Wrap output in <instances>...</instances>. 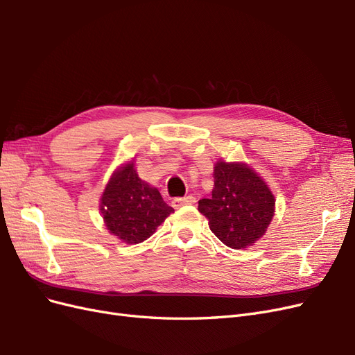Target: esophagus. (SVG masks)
Masks as SVG:
<instances>
[{
	"mask_svg": "<svg viewBox=\"0 0 355 355\" xmlns=\"http://www.w3.org/2000/svg\"><path fill=\"white\" fill-rule=\"evenodd\" d=\"M194 202H196L194 197L187 196L184 198H175L171 204H173L175 209H180V207H184V206H191V204H194Z\"/></svg>",
	"mask_w": 355,
	"mask_h": 355,
	"instance_id": "esophagus-1",
	"label": "esophagus"
}]
</instances>
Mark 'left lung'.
Wrapping results in <instances>:
<instances>
[{
    "mask_svg": "<svg viewBox=\"0 0 355 355\" xmlns=\"http://www.w3.org/2000/svg\"><path fill=\"white\" fill-rule=\"evenodd\" d=\"M210 198L198 201L209 228L231 249H247L262 239L275 214V197L266 182L244 161L218 159Z\"/></svg>",
    "mask_w": 355,
    "mask_h": 355,
    "instance_id": "obj_1",
    "label": "left lung"
}]
</instances>
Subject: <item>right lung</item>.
Here are the masks:
<instances>
[{"label": "right lung", "instance_id": "add662e5", "mask_svg": "<svg viewBox=\"0 0 355 355\" xmlns=\"http://www.w3.org/2000/svg\"><path fill=\"white\" fill-rule=\"evenodd\" d=\"M99 207L106 230L127 244L148 240L175 211L155 187L137 176L135 158L114 170Z\"/></svg>", "mask_w": 355, "mask_h": 355}]
</instances>
